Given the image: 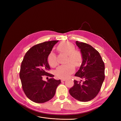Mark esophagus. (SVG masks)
Listing matches in <instances>:
<instances>
[{
  "label": "esophagus",
  "mask_w": 121,
  "mask_h": 121,
  "mask_svg": "<svg viewBox=\"0 0 121 121\" xmlns=\"http://www.w3.org/2000/svg\"><path fill=\"white\" fill-rule=\"evenodd\" d=\"M65 80H66V79H65V78H63V79H61V82H63V81H65Z\"/></svg>",
  "instance_id": "esophagus-1"
}]
</instances>
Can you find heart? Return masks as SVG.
Returning <instances> with one entry per match:
<instances>
[{"label": "heart", "instance_id": "obj_1", "mask_svg": "<svg viewBox=\"0 0 121 121\" xmlns=\"http://www.w3.org/2000/svg\"><path fill=\"white\" fill-rule=\"evenodd\" d=\"M57 50L60 52L68 55L67 62L69 63L65 65H62L55 71V75L57 78H67L75 71V67H78L81 65L83 60V56L81 52L75 49V45L69 42L61 43L58 45ZM48 64L52 67L56 66L58 61L56 54L53 52H51L47 58Z\"/></svg>", "mask_w": 121, "mask_h": 121}]
</instances>
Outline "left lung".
Instances as JSON below:
<instances>
[{
  "label": "left lung",
  "instance_id": "obj_1",
  "mask_svg": "<svg viewBox=\"0 0 121 121\" xmlns=\"http://www.w3.org/2000/svg\"><path fill=\"white\" fill-rule=\"evenodd\" d=\"M83 56L82 65L75 76L84 80H74V86L69 90L71 95L80 101L93 99L99 92L104 80V64L100 55L90 45L76 42Z\"/></svg>",
  "mask_w": 121,
  "mask_h": 121
}]
</instances>
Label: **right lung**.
<instances>
[{
	"instance_id": "1",
	"label": "right lung",
	"mask_w": 121,
	"mask_h": 121,
	"mask_svg": "<svg viewBox=\"0 0 121 121\" xmlns=\"http://www.w3.org/2000/svg\"><path fill=\"white\" fill-rule=\"evenodd\" d=\"M58 41H46L36 44L25 54L22 62L20 78L25 94L32 101L44 103L52 99L60 80L53 79L54 76L47 71L50 69L48 56L53 46ZM43 75L52 77L46 82Z\"/></svg>"
}]
</instances>
